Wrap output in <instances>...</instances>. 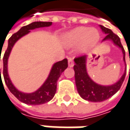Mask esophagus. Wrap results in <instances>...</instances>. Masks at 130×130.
<instances>
[{"label":"esophagus","mask_w":130,"mask_h":130,"mask_svg":"<svg viewBox=\"0 0 130 130\" xmlns=\"http://www.w3.org/2000/svg\"><path fill=\"white\" fill-rule=\"evenodd\" d=\"M68 66L70 67H72L74 66V61L72 58H69V60H68Z\"/></svg>","instance_id":"obj_1"}]
</instances>
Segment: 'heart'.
Returning <instances> with one entry per match:
<instances>
[{
  "label": "heart",
  "instance_id": "1",
  "mask_svg": "<svg viewBox=\"0 0 130 130\" xmlns=\"http://www.w3.org/2000/svg\"><path fill=\"white\" fill-rule=\"evenodd\" d=\"M100 35L96 29L78 27L66 34L63 41L67 47H73L80 44L81 51L92 47L99 40Z\"/></svg>",
  "mask_w": 130,
  "mask_h": 130
}]
</instances>
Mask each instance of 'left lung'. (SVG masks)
<instances>
[{
  "label": "left lung",
  "instance_id": "left-lung-1",
  "mask_svg": "<svg viewBox=\"0 0 130 130\" xmlns=\"http://www.w3.org/2000/svg\"><path fill=\"white\" fill-rule=\"evenodd\" d=\"M102 32L106 35V37L103 39V41H111L114 45L119 47L123 54V60L125 64V70L123 75L121 77L116 83L112 85H101L93 81L89 77L87 70V56L83 55L75 58L74 71H75V79L77 90L80 96L84 100L92 102H101L107 100L112 97L120 89L124 78L126 72V66L125 62V51L121 43V40L118 35L112 32V31L104 26L99 25ZM130 75V72H129Z\"/></svg>",
  "mask_w": 130,
  "mask_h": 130
}]
</instances>
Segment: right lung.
Here are the masks:
<instances>
[{
    "mask_svg": "<svg viewBox=\"0 0 130 130\" xmlns=\"http://www.w3.org/2000/svg\"><path fill=\"white\" fill-rule=\"evenodd\" d=\"M52 23V22H43V21L33 22L27 26L21 27L20 30L13 34L8 41V47H7L6 51L5 52V54L3 58V61H4L3 75H4L5 83L7 87L9 89V91L14 96L20 101L26 104L40 105V104H45L51 101L56 92L58 80L60 76L61 73L68 67L67 59L65 58L60 61L55 63L45 82L42 84V86L40 88L31 93H25L23 92H21L18 89H16V87L13 85L8 74V59L9 57L10 52L14 46V43L20 38H21L24 35L29 34L31 32L30 30L38 29V28H42V27H48L51 26Z\"/></svg>",
    "mask_w": 130,
    "mask_h": 130,
    "instance_id": "right-lung-1",
    "label": "right lung"
}]
</instances>
